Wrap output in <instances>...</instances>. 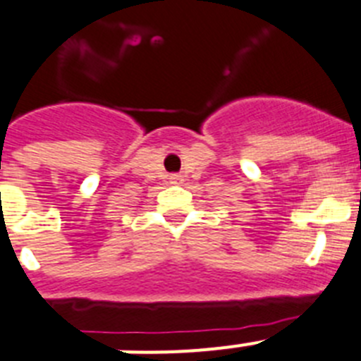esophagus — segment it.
Segmentation results:
<instances>
[{
    "instance_id": "34e87169",
    "label": "esophagus",
    "mask_w": 361,
    "mask_h": 361,
    "mask_svg": "<svg viewBox=\"0 0 361 361\" xmlns=\"http://www.w3.org/2000/svg\"><path fill=\"white\" fill-rule=\"evenodd\" d=\"M169 180H171V183H180L181 174H171V176H169Z\"/></svg>"
}]
</instances>
